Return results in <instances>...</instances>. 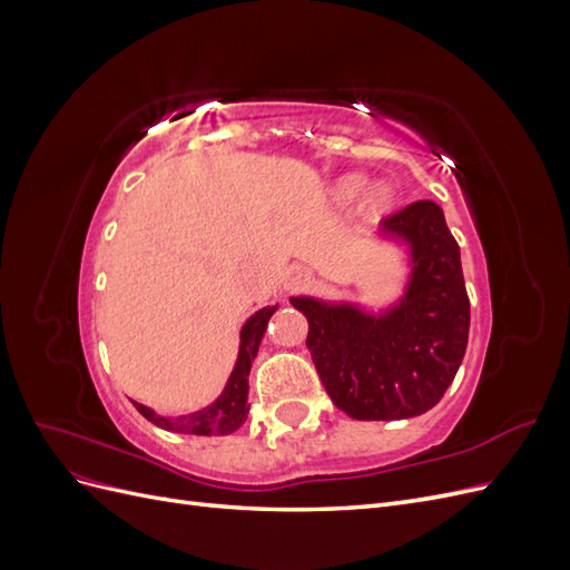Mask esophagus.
<instances>
[{"label":"esophagus","instance_id":"1","mask_svg":"<svg viewBox=\"0 0 570 570\" xmlns=\"http://www.w3.org/2000/svg\"><path fill=\"white\" fill-rule=\"evenodd\" d=\"M306 283H308V271L306 268H302V266L289 268L287 289H302V287H306Z\"/></svg>","mask_w":570,"mask_h":570}]
</instances>
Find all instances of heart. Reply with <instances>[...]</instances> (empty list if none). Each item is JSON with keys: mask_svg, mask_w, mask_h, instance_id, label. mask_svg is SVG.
<instances>
[{"mask_svg": "<svg viewBox=\"0 0 570 570\" xmlns=\"http://www.w3.org/2000/svg\"><path fill=\"white\" fill-rule=\"evenodd\" d=\"M361 189H364V178H361V176L344 178V180L337 185V189H335L337 202H340V204H352V202L361 195ZM390 199H392V193H390L387 185H375V187L371 189V193H368V197H366L368 209H371L373 214L385 212Z\"/></svg>", "mask_w": 570, "mask_h": 570, "instance_id": "obj_1", "label": "heart"}]
</instances>
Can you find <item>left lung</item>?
Segmentation results:
<instances>
[{"instance_id":"obj_1","label":"left lung","mask_w":570,"mask_h":570,"mask_svg":"<svg viewBox=\"0 0 570 570\" xmlns=\"http://www.w3.org/2000/svg\"><path fill=\"white\" fill-rule=\"evenodd\" d=\"M383 230L411 245L413 275L404 302L373 318L352 306L292 297L308 321L325 392L356 421H396L433 409L452 385L469 344L471 302L461 254L440 206L430 199L385 216Z\"/></svg>"}]
</instances>
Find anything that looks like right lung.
Returning <instances> with one entry per match:
<instances>
[{
    "label": "right lung",
    "mask_w": 570,
    "mask_h": 570,
    "mask_svg": "<svg viewBox=\"0 0 570 570\" xmlns=\"http://www.w3.org/2000/svg\"><path fill=\"white\" fill-rule=\"evenodd\" d=\"M275 312V306L271 308H262V312H256L243 327V344H239V354H237V364L233 368L230 381L223 390V394L218 400L206 406L197 413H187V416L180 419H164L157 416L151 409L142 406V404H135V409L142 413L147 421H151L154 425H159L164 430H170V433H187V435H230L233 430H237L239 425L245 423L247 419V377H249V368H252V361L258 352V344H262L264 331L268 325L271 314Z\"/></svg>",
    "instance_id": "obj_1"
}]
</instances>
